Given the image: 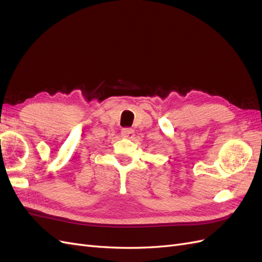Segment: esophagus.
I'll return each mask as SVG.
<instances>
[{"label":"esophagus","mask_w":262,"mask_h":262,"mask_svg":"<svg viewBox=\"0 0 262 262\" xmlns=\"http://www.w3.org/2000/svg\"><path fill=\"white\" fill-rule=\"evenodd\" d=\"M121 136L125 139H132L134 136V130H132L130 128H124L121 131Z\"/></svg>","instance_id":"esophagus-1"}]
</instances>
